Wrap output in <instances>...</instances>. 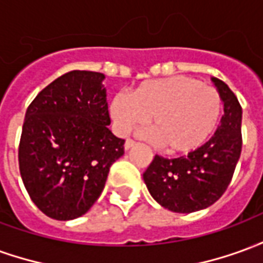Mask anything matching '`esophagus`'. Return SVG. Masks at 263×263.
Listing matches in <instances>:
<instances>
[{"mask_svg": "<svg viewBox=\"0 0 263 263\" xmlns=\"http://www.w3.org/2000/svg\"><path fill=\"white\" fill-rule=\"evenodd\" d=\"M135 145H137V142H135L134 139H126L125 145H124V146H125V151H128V149L134 148Z\"/></svg>", "mask_w": 263, "mask_h": 263, "instance_id": "1", "label": "esophagus"}]
</instances>
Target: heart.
<instances>
[{
  "label": "heart",
  "instance_id": "obj_1",
  "mask_svg": "<svg viewBox=\"0 0 263 263\" xmlns=\"http://www.w3.org/2000/svg\"><path fill=\"white\" fill-rule=\"evenodd\" d=\"M109 115L121 134L142 128L152 117L154 138L166 152L187 155L203 148L218 128L222 100L213 87L189 76L141 83L131 97L117 94Z\"/></svg>",
  "mask_w": 263,
  "mask_h": 263
}]
</instances>
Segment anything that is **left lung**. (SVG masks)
Masks as SVG:
<instances>
[{"label": "left lung", "mask_w": 263, "mask_h": 263, "mask_svg": "<svg viewBox=\"0 0 263 263\" xmlns=\"http://www.w3.org/2000/svg\"><path fill=\"white\" fill-rule=\"evenodd\" d=\"M224 104L221 125L203 148L166 159L156 155L143 173L151 196L175 213H194L214 204L231 183L242 149V108L220 79H211Z\"/></svg>", "instance_id": "8db88e82"}]
</instances>
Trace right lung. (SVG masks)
<instances>
[{
	"label": "right lung",
	"instance_id": "1",
	"mask_svg": "<svg viewBox=\"0 0 263 263\" xmlns=\"http://www.w3.org/2000/svg\"><path fill=\"white\" fill-rule=\"evenodd\" d=\"M105 76L73 70L52 81L26 109L18 160L37 209L53 220L86 214L105 186L125 141L109 131Z\"/></svg>",
	"mask_w": 263,
	"mask_h": 263
}]
</instances>
